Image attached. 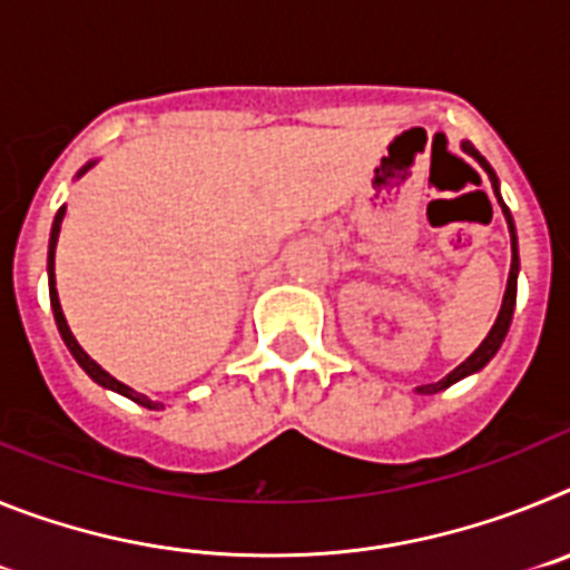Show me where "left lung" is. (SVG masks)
I'll return each mask as SVG.
<instances>
[{"instance_id":"obj_1","label":"left lung","mask_w":570,"mask_h":570,"mask_svg":"<svg viewBox=\"0 0 570 570\" xmlns=\"http://www.w3.org/2000/svg\"><path fill=\"white\" fill-rule=\"evenodd\" d=\"M462 150H465L468 156H473L476 163H480V168L485 170L488 179H491V188L493 194H497V203H500L502 214H505V223H508V234H511V274H508V285H505V296H502V308L500 314H497V322L491 325V331H488L485 340L480 342V347L473 351L471 356H468L462 365H456L454 371L448 376H442L440 382H431V385H420L416 387V394H440V391H445V387H451L454 382L465 380V376L476 374V371H482V367L488 365V362L493 360V354L500 351L502 342H505L508 336V328H511V320H513V305H517V276H520V242H517V225H513V216L511 210H508V205L502 203V194H500V179H497V174H493V168L488 165L485 156L480 154V150L473 148L471 142H462L460 145Z\"/></svg>"}]
</instances>
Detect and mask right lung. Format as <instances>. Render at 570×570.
<instances>
[{
  "instance_id": "right-lung-1",
  "label": "right lung",
  "mask_w": 570,
  "mask_h": 570,
  "mask_svg": "<svg viewBox=\"0 0 570 570\" xmlns=\"http://www.w3.org/2000/svg\"><path fill=\"white\" fill-rule=\"evenodd\" d=\"M94 165H97V163H88V165H85V168L77 174V179H79V176L88 174V170L94 168ZM62 219H65V205L57 210V216H53V225H50V242H48V291H50V308H53V320H57V328H59V334H62V342H65V345H68L70 356H73V360L79 362V367H82L85 374H88L90 380L97 382V385L108 387V391H116V394L128 396V400L136 402V405L150 407V411H159V407H165L163 402L148 400V396H145V394H139V391H134V387H130V385H125V382H119V380H116V376H110L108 371H105V367L99 365V362H94L88 354H85V347L79 345L77 336L70 334L68 320H65L62 305H59L57 274H53V259H57V242H59V230H62Z\"/></svg>"
}]
</instances>
